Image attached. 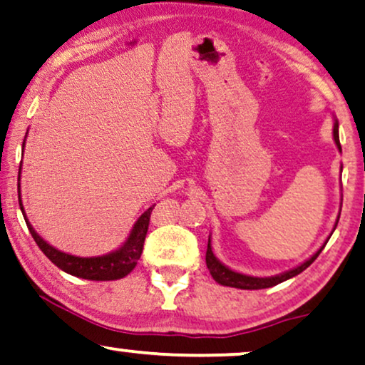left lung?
I'll return each instance as SVG.
<instances>
[{
    "label": "left lung",
    "mask_w": 365,
    "mask_h": 365,
    "mask_svg": "<svg viewBox=\"0 0 365 365\" xmlns=\"http://www.w3.org/2000/svg\"><path fill=\"white\" fill-rule=\"evenodd\" d=\"M334 140H335V145H337V148L341 150V142H339V123L335 121L334 125ZM337 227V225H335ZM325 247V245H324ZM322 247V249H324ZM322 249L317 250V254H314L312 257L307 262H304L302 265H299L297 269H292L289 272H284V274L280 275H275V277H265V279H262V277H249V275H244V274H239V272H233L230 269H227L225 265L220 264L215 259V255H213L212 252V247H210V239H208V245H207V255H205V260H207V267L208 270H210V274L215 282L222 285H227V287H235V289H247V290H257V289H269V287H274V285L280 284V282L284 280H289L292 279V277L299 275L300 272H304L307 267L312 264V262L317 259L320 252Z\"/></svg>",
    "instance_id": "left-lung-1"
}]
</instances>
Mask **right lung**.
Returning <instances> with one entry per match:
<instances>
[{
    "instance_id": "add662e5",
    "label": "right lung",
    "mask_w": 365,
    "mask_h": 365,
    "mask_svg": "<svg viewBox=\"0 0 365 365\" xmlns=\"http://www.w3.org/2000/svg\"><path fill=\"white\" fill-rule=\"evenodd\" d=\"M153 207H150L147 212L142 213V217L138 218L137 223H135L128 240H126L118 250L111 252V254L103 255V257H90V259H86L85 257L83 259V257L68 255L65 252L56 250L55 247L46 244V242L43 240L35 230H33V227L30 225V222H28L26 215H24L21 198H19V208H21L24 220H26L28 230H30L31 237L35 239L36 245L40 247L43 254H45L48 259L58 267V269L66 272V274L80 277V279H86V280H116V279H121V277L128 275L130 272L135 269L140 255H142L145 237H147V232H148L150 215H152Z\"/></svg>"
}]
</instances>
